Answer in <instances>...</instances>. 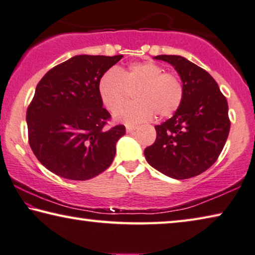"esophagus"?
<instances>
[{
    "label": "esophagus",
    "mask_w": 255,
    "mask_h": 255,
    "mask_svg": "<svg viewBox=\"0 0 255 255\" xmlns=\"http://www.w3.org/2000/svg\"><path fill=\"white\" fill-rule=\"evenodd\" d=\"M136 130V127H132V125H127V132L132 133Z\"/></svg>",
    "instance_id": "34e87169"
}]
</instances>
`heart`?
<instances>
[{
    "label": "heart",
    "mask_w": 255,
    "mask_h": 255,
    "mask_svg": "<svg viewBox=\"0 0 255 255\" xmlns=\"http://www.w3.org/2000/svg\"><path fill=\"white\" fill-rule=\"evenodd\" d=\"M128 90H134L135 102L121 109ZM98 94L115 119L127 124L149 121L153 114L166 119L182 105L184 86L175 73L165 72L161 65L153 62L131 64L128 69H110L100 77Z\"/></svg>",
    "instance_id": "obj_1"
}]
</instances>
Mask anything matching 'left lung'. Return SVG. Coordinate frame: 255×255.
Wrapping results in <instances>:
<instances>
[{
  "label": "left lung",
  "mask_w": 255,
  "mask_h": 255,
  "mask_svg": "<svg viewBox=\"0 0 255 255\" xmlns=\"http://www.w3.org/2000/svg\"><path fill=\"white\" fill-rule=\"evenodd\" d=\"M172 64L184 86L182 105L172 119L156 125L155 143L144 149L145 159L167 176L185 179L215 164L228 137V104L206 70L177 55H158Z\"/></svg>",
  "instance_id": "left-lung-1"
}]
</instances>
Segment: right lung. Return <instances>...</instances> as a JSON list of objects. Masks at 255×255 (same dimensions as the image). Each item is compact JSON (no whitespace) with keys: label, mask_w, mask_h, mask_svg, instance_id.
<instances>
[{"label":"right lung","mask_w":255,"mask_h":255,"mask_svg":"<svg viewBox=\"0 0 255 255\" xmlns=\"http://www.w3.org/2000/svg\"><path fill=\"white\" fill-rule=\"evenodd\" d=\"M123 55H77L41 78L27 110L28 141L40 164L58 176L86 181L111 166L124 125L98 94L100 77Z\"/></svg>","instance_id":"add662e5"}]
</instances>
